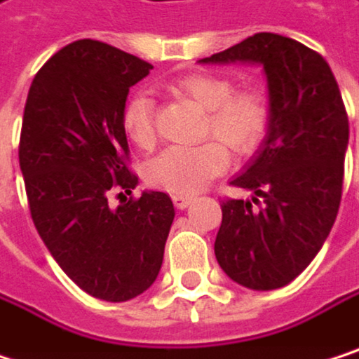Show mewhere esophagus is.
Instances as JSON below:
<instances>
[{
	"label": "esophagus",
	"mask_w": 359,
	"mask_h": 359,
	"mask_svg": "<svg viewBox=\"0 0 359 359\" xmlns=\"http://www.w3.org/2000/svg\"><path fill=\"white\" fill-rule=\"evenodd\" d=\"M172 202H174V206H176L178 210H185V208L194 202V198H191V196H172Z\"/></svg>",
	"instance_id": "34e87169"
}]
</instances>
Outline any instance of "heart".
Returning <instances> with one entry per match:
<instances>
[{"instance_id":"heart-1","label":"heart","mask_w":359,"mask_h":359,"mask_svg":"<svg viewBox=\"0 0 359 359\" xmlns=\"http://www.w3.org/2000/svg\"><path fill=\"white\" fill-rule=\"evenodd\" d=\"M172 92L194 100L206 111L204 134L217 136L236 155H246L259 147L267 132V100L259 90H236L233 83L215 73H191L176 79ZM126 138L138 149L155 142V102L147 92H136L121 111ZM229 163L227 149L218 140L194 147H168L147 161L144 181L176 196H191L204 189Z\"/></svg>"}]
</instances>
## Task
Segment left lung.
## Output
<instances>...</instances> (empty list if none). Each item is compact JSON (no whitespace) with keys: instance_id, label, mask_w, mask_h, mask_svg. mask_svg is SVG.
Here are the masks:
<instances>
[{"instance_id":"left-lung-1","label":"left lung","mask_w":359,"mask_h":359,"mask_svg":"<svg viewBox=\"0 0 359 359\" xmlns=\"http://www.w3.org/2000/svg\"><path fill=\"white\" fill-rule=\"evenodd\" d=\"M200 62L265 71L267 136L231 181L255 196L221 204L215 255L240 286L282 288L316 259L341 206L349 119L339 83L318 52L276 33H257ZM259 197L264 206L255 209Z\"/></svg>"}]
</instances>
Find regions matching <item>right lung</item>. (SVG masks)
<instances>
[{
    "label": "right lung",
    "instance_id": "obj_1",
    "mask_svg": "<svg viewBox=\"0 0 359 359\" xmlns=\"http://www.w3.org/2000/svg\"><path fill=\"white\" fill-rule=\"evenodd\" d=\"M151 69L109 43L79 39L37 71L25 104L18 159L35 229L83 292L111 303L155 282L174 221L161 191L123 198L115 210L107 202L113 189L138 185L126 165L121 111Z\"/></svg>",
    "mask_w": 359,
    "mask_h": 359
}]
</instances>
